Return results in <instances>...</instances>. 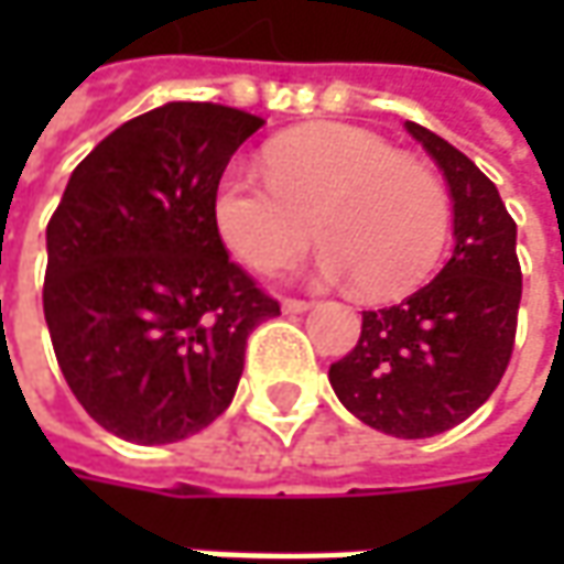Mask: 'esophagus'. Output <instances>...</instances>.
I'll return each instance as SVG.
<instances>
[{
    "instance_id": "esophagus-1",
    "label": "esophagus",
    "mask_w": 564,
    "mask_h": 564,
    "mask_svg": "<svg viewBox=\"0 0 564 564\" xmlns=\"http://www.w3.org/2000/svg\"><path fill=\"white\" fill-rule=\"evenodd\" d=\"M304 311H311V301H301V297L282 301V314H304Z\"/></svg>"
}]
</instances>
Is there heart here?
<instances>
[{"instance_id":"1","label":"heart","mask_w":564,"mask_h":564,"mask_svg":"<svg viewBox=\"0 0 564 564\" xmlns=\"http://www.w3.org/2000/svg\"><path fill=\"white\" fill-rule=\"evenodd\" d=\"M263 178L267 187L228 175L213 197L216 231L248 270H279L316 238L326 279L351 275L358 294L389 301L417 289L443 253V182L364 128L311 124L275 138Z\"/></svg>"}]
</instances>
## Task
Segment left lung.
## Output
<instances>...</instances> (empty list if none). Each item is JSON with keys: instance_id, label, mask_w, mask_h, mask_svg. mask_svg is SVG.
Segmentation results:
<instances>
[{"instance_id": "obj_1", "label": "left lung", "mask_w": 564, "mask_h": 564, "mask_svg": "<svg viewBox=\"0 0 564 564\" xmlns=\"http://www.w3.org/2000/svg\"><path fill=\"white\" fill-rule=\"evenodd\" d=\"M443 169L455 250L401 304L364 311L358 345L329 367L338 401L367 426L426 440L467 421L506 373L521 304L518 228L496 185L462 150L404 121Z\"/></svg>"}]
</instances>
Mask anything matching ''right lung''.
I'll return each mask as SVG.
<instances>
[{
  "instance_id": "add662e5",
  "label": "right lung",
  "mask_w": 564,
  "mask_h": 564,
  "mask_svg": "<svg viewBox=\"0 0 564 564\" xmlns=\"http://www.w3.org/2000/svg\"><path fill=\"white\" fill-rule=\"evenodd\" d=\"M263 119L165 102L77 163L46 226L43 314L75 399L119 440L165 445L226 411L279 301L228 260L213 197Z\"/></svg>"
}]
</instances>
